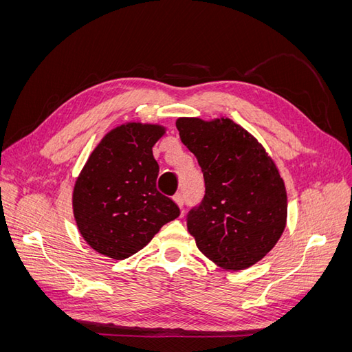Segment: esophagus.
<instances>
[{
  "label": "esophagus",
  "mask_w": 352,
  "mask_h": 352,
  "mask_svg": "<svg viewBox=\"0 0 352 352\" xmlns=\"http://www.w3.org/2000/svg\"><path fill=\"white\" fill-rule=\"evenodd\" d=\"M173 199H175V202H176V204L179 206V208H184V195L182 194H180V192H177L175 197H173Z\"/></svg>",
  "instance_id": "34e87169"
}]
</instances>
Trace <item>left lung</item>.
<instances>
[{
  "instance_id": "left-lung-1",
  "label": "left lung",
  "mask_w": 352,
  "mask_h": 352,
  "mask_svg": "<svg viewBox=\"0 0 352 352\" xmlns=\"http://www.w3.org/2000/svg\"><path fill=\"white\" fill-rule=\"evenodd\" d=\"M176 127L206 182L201 204L188 212V232L220 267H250L274 247L286 226L287 198L278 167L230 119L180 117Z\"/></svg>"
}]
</instances>
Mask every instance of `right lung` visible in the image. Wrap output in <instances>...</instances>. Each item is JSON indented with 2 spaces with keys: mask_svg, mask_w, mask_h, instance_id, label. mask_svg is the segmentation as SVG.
I'll return each mask as SVG.
<instances>
[{
  "mask_svg": "<svg viewBox=\"0 0 352 352\" xmlns=\"http://www.w3.org/2000/svg\"><path fill=\"white\" fill-rule=\"evenodd\" d=\"M166 127L126 123L95 146L73 188V214L83 239L97 252L124 260L142 250L180 210L157 190L154 144Z\"/></svg>",
  "mask_w": 352,
  "mask_h": 352,
  "instance_id": "1",
  "label": "right lung"
}]
</instances>
